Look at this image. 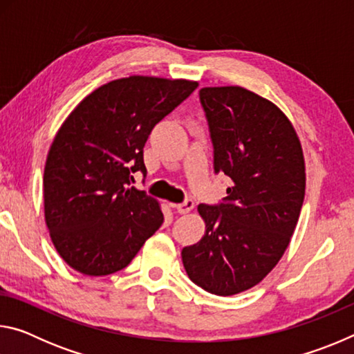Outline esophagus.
Returning <instances> with one entry per match:
<instances>
[{"mask_svg":"<svg viewBox=\"0 0 354 354\" xmlns=\"http://www.w3.org/2000/svg\"><path fill=\"white\" fill-rule=\"evenodd\" d=\"M194 206H195L194 200H184L183 203H179V205H175L176 211H178L179 214H187V212H190L192 209H194Z\"/></svg>","mask_w":354,"mask_h":354,"instance_id":"obj_1","label":"esophagus"}]
</instances>
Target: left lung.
Masks as SVG:
<instances>
[{
    "mask_svg": "<svg viewBox=\"0 0 354 354\" xmlns=\"http://www.w3.org/2000/svg\"><path fill=\"white\" fill-rule=\"evenodd\" d=\"M200 103L214 171L231 179L218 205H200L201 241L183 248L189 278L214 295H236L267 277L284 254L304 200L303 149L289 120L243 87H205Z\"/></svg>",
    "mask_w": 354,
    "mask_h": 354,
    "instance_id": "1",
    "label": "left lung"
}]
</instances>
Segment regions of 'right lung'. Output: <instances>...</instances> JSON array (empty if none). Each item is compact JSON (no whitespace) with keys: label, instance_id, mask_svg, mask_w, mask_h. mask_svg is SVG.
Here are the masks:
<instances>
[{"label":"right lung","instance_id":"right-lung-1","mask_svg":"<svg viewBox=\"0 0 354 354\" xmlns=\"http://www.w3.org/2000/svg\"><path fill=\"white\" fill-rule=\"evenodd\" d=\"M198 84L129 76L98 87L65 120L45 165V220L62 259L104 277L128 266L164 221L159 203L129 187L147 175L143 147L153 128Z\"/></svg>","mask_w":354,"mask_h":354}]
</instances>
